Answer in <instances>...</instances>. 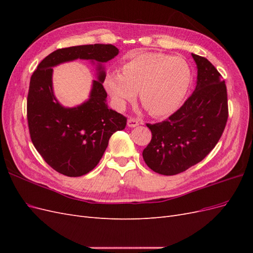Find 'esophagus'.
<instances>
[{"mask_svg": "<svg viewBox=\"0 0 253 253\" xmlns=\"http://www.w3.org/2000/svg\"><path fill=\"white\" fill-rule=\"evenodd\" d=\"M126 125H127L128 127H135V126L140 125V120L139 119H135V118H128Z\"/></svg>", "mask_w": 253, "mask_h": 253, "instance_id": "34e87169", "label": "esophagus"}]
</instances>
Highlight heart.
Segmentation results:
<instances>
[{"label":"heart","instance_id":"obj_1","mask_svg":"<svg viewBox=\"0 0 253 253\" xmlns=\"http://www.w3.org/2000/svg\"><path fill=\"white\" fill-rule=\"evenodd\" d=\"M191 80V68L185 59L144 52L122 65V73H106L103 85L117 110L135 101L139 93L144 109L152 116L162 117L179 108Z\"/></svg>","mask_w":253,"mask_h":253}]
</instances>
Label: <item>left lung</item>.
Here are the masks:
<instances>
[{"label": "left lung", "instance_id": "1", "mask_svg": "<svg viewBox=\"0 0 253 253\" xmlns=\"http://www.w3.org/2000/svg\"><path fill=\"white\" fill-rule=\"evenodd\" d=\"M192 57L197 67L193 94L169 119L147 125L152 139L142 157L162 175L178 174L202 162L218 142L228 119L225 80L210 61Z\"/></svg>", "mask_w": 253, "mask_h": 253}]
</instances>
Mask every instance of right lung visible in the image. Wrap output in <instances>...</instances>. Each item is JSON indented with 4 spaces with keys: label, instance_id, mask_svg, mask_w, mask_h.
<instances>
[{
    "label": "right lung",
    "instance_id": "1",
    "mask_svg": "<svg viewBox=\"0 0 253 253\" xmlns=\"http://www.w3.org/2000/svg\"><path fill=\"white\" fill-rule=\"evenodd\" d=\"M119 49L112 44L79 45L57 49L44 58L30 78L27 97V120L30 138L37 151L53 170L78 177L100 162L111 136L122 131L126 118L109 108L102 85L104 63L116 57ZM77 58L96 65L97 80L83 104L67 108L53 93L52 67Z\"/></svg>",
    "mask_w": 253,
    "mask_h": 253
}]
</instances>
